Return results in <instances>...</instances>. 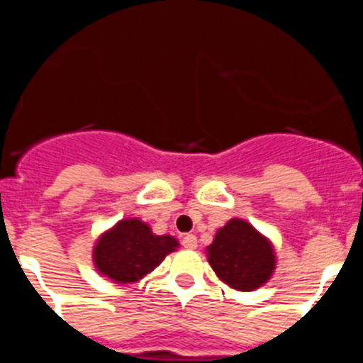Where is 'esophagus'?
Returning a JSON list of instances; mask_svg holds the SVG:
<instances>
[{
    "label": "esophagus",
    "mask_w": 363,
    "mask_h": 363,
    "mask_svg": "<svg viewBox=\"0 0 363 363\" xmlns=\"http://www.w3.org/2000/svg\"><path fill=\"white\" fill-rule=\"evenodd\" d=\"M182 246L186 247V250H195L197 247V237L195 235H186L184 238H182Z\"/></svg>",
    "instance_id": "1"
}]
</instances>
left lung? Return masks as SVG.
I'll return each mask as SVG.
<instances>
[{"label":"left lung","mask_w":363,"mask_h":363,"mask_svg":"<svg viewBox=\"0 0 363 363\" xmlns=\"http://www.w3.org/2000/svg\"><path fill=\"white\" fill-rule=\"evenodd\" d=\"M206 251L218 279L238 291L259 289L277 266L273 244L242 218L220 228Z\"/></svg>","instance_id":"left-lung-1"}]
</instances>
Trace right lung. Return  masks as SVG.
I'll return each instance as SVG.
<instances>
[{
    "label": "right lung",
    "instance_id": "obj_1",
    "mask_svg": "<svg viewBox=\"0 0 363 363\" xmlns=\"http://www.w3.org/2000/svg\"><path fill=\"white\" fill-rule=\"evenodd\" d=\"M177 247L172 235H155L146 222L123 218L97 238L94 264L116 284H132L152 273Z\"/></svg>",
    "mask_w": 363,
    "mask_h": 363
}]
</instances>
